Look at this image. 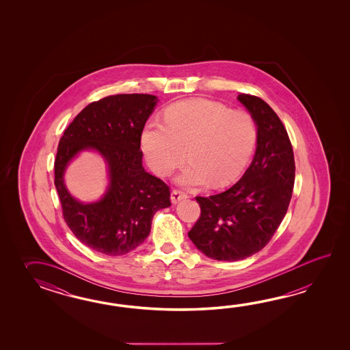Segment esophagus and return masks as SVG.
Segmentation results:
<instances>
[{"instance_id": "34e87169", "label": "esophagus", "mask_w": 350, "mask_h": 350, "mask_svg": "<svg viewBox=\"0 0 350 350\" xmlns=\"http://www.w3.org/2000/svg\"><path fill=\"white\" fill-rule=\"evenodd\" d=\"M186 198H187V193L181 191V190L175 189V190H172V201L174 204H176V202H178L180 200H184Z\"/></svg>"}]
</instances>
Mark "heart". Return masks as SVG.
Instances as JSON below:
<instances>
[{
	"label": "heart",
	"mask_w": 350,
	"mask_h": 350,
	"mask_svg": "<svg viewBox=\"0 0 350 350\" xmlns=\"http://www.w3.org/2000/svg\"><path fill=\"white\" fill-rule=\"evenodd\" d=\"M258 129L253 116L205 98L169 106L164 121L150 120L142 129V146L150 167L170 175L186 157L191 160L178 176L181 185L231 184L253 154Z\"/></svg>",
	"instance_id": "obj_1"
}]
</instances>
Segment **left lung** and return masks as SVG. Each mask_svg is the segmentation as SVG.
<instances>
[{"mask_svg": "<svg viewBox=\"0 0 350 350\" xmlns=\"http://www.w3.org/2000/svg\"><path fill=\"white\" fill-rule=\"evenodd\" d=\"M238 100L258 126L255 157L230 189L195 198L200 217L187 234L214 260H241L268 244L286 214L295 178L293 146L282 120L260 97L240 94Z\"/></svg>", "mask_w": 350, "mask_h": 350, "instance_id": "obj_1", "label": "left lung"}]
</instances>
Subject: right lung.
<instances>
[{
	"label": "right lung",
	"mask_w": 350,
	"mask_h": 350,
	"mask_svg": "<svg viewBox=\"0 0 350 350\" xmlns=\"http://www.w3.org/2000/svg\"><path fill=\"white\" fill-rule=\"evenodd\" d=\"M146 94H119L91 103L59 139L55 186L67 226L97 253L119 256L148 238L154 214L169 208L170 187L142 167V129L157 105ZM98 150L109 165L111 184L105 198L82 204L63 184L66 164L82 149Z\"/></svg>",
	"instance_id": "obj_1"
}]
</instances>
